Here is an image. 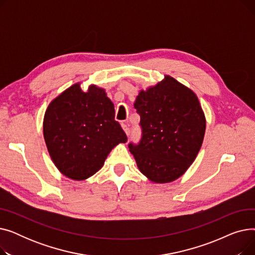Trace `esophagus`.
Returning <instances> with one entry per match:
<instances>
[{
  "label": "esophagus",
  "instance_id": "1",
  "mask_svg": "<svg viewBox=\"0 0 255 255\" xmlns=\"http://www.w3.org/2000/svg\"><path fill=\"white\" fill-rule=\"evenodd\" d=\"M122 128H123V130L125 131L126 135H127V136H129V134H130V129H129V127L127 126V124H125V123H122Z\"/></svg>",
  "mask_w": 255,
  "mask_h": 255
}]
</instances>
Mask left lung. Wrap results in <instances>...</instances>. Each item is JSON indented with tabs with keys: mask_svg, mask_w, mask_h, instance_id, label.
<instances>
[{
	"mask_svg": "<svg viewBox=\"0 0 255 255\" xmlns=\"http://www.w3.org/2000/svg\"><path fill=\"white\" fill-rule=\"evenodd\" d=\"M134 109L141 139L128 144L142 175L154 183L177 180L189 168L203 144L206 118L197 96L169 75L141 90Z\"/></svg>",
	"mask_w": 255,
	"mask_h": 255,
	"instance_id": "left-lung-1",
	"label": "left lung"
}]
</instances>
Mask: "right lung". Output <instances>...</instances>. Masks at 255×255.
I'll use <instances>...</instances> for the list:
<instances>
[{
  "label": "right lung",
  "instance_id": "right-lung-1",
  "mask_svg": "<svg viewBox=\"0 0 255 255\" xmlns=\"http://www.w3.org/2000/svg\"><path fill=\"white\" fill-rule=\"evenodd\" d=\"M43 135L52 162L65 177L75 181L96 173L115 146L127 141L105 90L91 85L84 92L79 83L49 103Z\"/></svg>",
  "mask_w": 255,
  "mask_h": 255
}]
</instances>
